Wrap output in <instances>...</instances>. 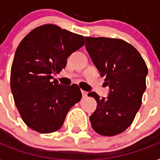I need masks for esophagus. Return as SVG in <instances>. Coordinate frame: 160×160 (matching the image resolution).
<instances>
[{"label": "esophagus", "instance_id": "esophagus-1", "mask_svg": "<svg viewBox=\"0 0 160 160\" xmlns=\"http://www.w3.org/2000/svg\"><path fill=\"white\" fill-rule=\"evenodd\" d=\"M81 93H82V96L84 98H85L87 96V94H88V92H86L85 90H81Z\"/></svg>", "mask_w": 160, "mask_h": 160}]
</instances>
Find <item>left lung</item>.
<instances>
[{
	"mask_svg": "<svg viewBox=\"0 0 160 160\" xmlns=\"http://www.w3.org/2000/svg\"><path fill=\"white\" fill-rule=\"evenodd\" d=\"M85 48L110 89L107 98H99L95 92L88 93L97 102L89 117L92 127L102 136L120 134L140 109L146 89V64L138 51L124 40L85 37Z\"/></svg>",
	"mask_w": 160,
	"mask_h": 160,
	"instance_id": "8db88e82",
	"label": "left lung"
}]
</instances>
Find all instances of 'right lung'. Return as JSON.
<instances>
[{
  "mask_svg": "<svg viewBox=\"0 0 160 160\" xmlns=\"http://www.w3.org/2000/svg\"><path fill=\"white\" fill-rule=\"evenodd\" d=\"M84 44L82 35L55 24L34 28L19 44L10 71V89L29 128L40 133L58 131L69 110L80 100L77 84H59L52 74L65 68L67 58Z\"/></svg>",
  "mask_w": 160,
  "mask_h": 160,
  "instance_id": "right-lung-1",
  "label": "right lung"
}]
</instances>
